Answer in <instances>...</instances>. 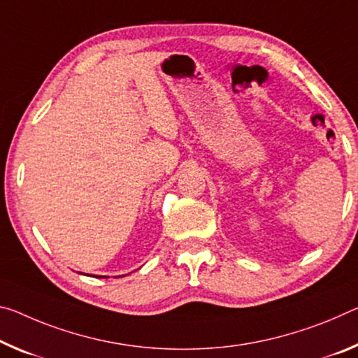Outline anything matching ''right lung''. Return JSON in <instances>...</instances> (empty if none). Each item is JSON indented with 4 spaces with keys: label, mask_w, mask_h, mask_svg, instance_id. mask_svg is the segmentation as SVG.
Returning <instances> with one entry per match:
<instances>
[{
    "label": "right lung",
    "mask_w": 358,
    "mask_h": 358,
    "mask_svg": "<svg viewBox=\"0 0 358 358\" xmlns=\"http://www.w3.org/2000/svg\"><path fill=\"white\" fill-rule=\"evenodd\" d=\"M99 277H105V275H99ZM119 277H121V275H119ZM124 277V275H122Z\"/></svg>",
    "instance_id": "1"
}]
</instances>
